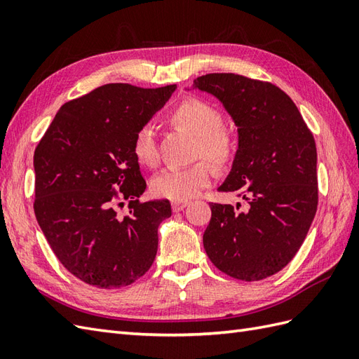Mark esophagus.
<instances>
[{"mask_svg": "<svg viewBox=\"0 0 359 359\" xmlns=\"http://www.w3.org/2000/svg\"><path fill=\"white\" fill-rule=\"evenodd\" d=\"M188 205H189V203H188L187 200H183V201H172V203H171V208H172L174 212H179V210L185 209Z\"/></svg>", "mask_w": 359, "mask_h": 359, "instance_id": "1", "label": "esophagus"}]
</instances>
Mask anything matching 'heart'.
Returning a JSON list of instances; mask_svg holds the SVG:
<instances>
[{
    "label": "heart",
    "instance_id": "obj_1",
    "mask_svg": "<svg viewBox=\"0 0 359 359\" xmlns=\"http://www.w3.org/2000/svg\"><path fill=\"white\" fill-rule=\"evenodd\" d=\"M170 123L196 137V156L209 159L217 167H226L236 154L233 135L223 128V116L205 101L185 100L170 114ZM133 154L144 167L154 168L159 163L154 132L142 126L133 137ZM214 177L212 165L200 161L187 168H167L151 180V192L159 198L183 201L196 197Z\"/></svg>",
    "mask_w": 359,
    "mask_h": 359
}]
</instances>
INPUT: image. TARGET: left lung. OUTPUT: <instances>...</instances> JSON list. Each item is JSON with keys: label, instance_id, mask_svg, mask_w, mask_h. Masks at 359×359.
Wrapping results in <instances>:
<instances>
[{"label": "left lung", "instance_id": "left-lung-1", "mask_svg": "<svg viewBox=\"0 0 359 359\" xmlns=\"http://www.w3.org/2000/svg\"><path fill=\"white\" fill-rule=\"evenodd\" d=\"M222 101L238 127L232 170L218 191L247 201L210 203L203 245L215 267L253 282L280 271L305 241L317 212L316 141L297 106L269 81L231 72L194 80Z\"/></svg>", "mask_w": 359, "mask_h": 359}]
</instances>
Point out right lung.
I'll use <instances>...</instances> for the list:
<instances>
[{
    "label": "right lung",
    "mask_w": 359,
    "mask_h": 359,
    "mask_svg": "<svg viewBox=\"0 0 359 359\" xmlns=\"http://www.w3.org/2000/svg\"><path fill=\"white\" fill-rule=\"evenodd\" d=\"M176 85L109 83L63 104L34 150V215L72 276L103 290L144 276L158 252L168 200L140 201L147 183L133 137ZM127 201L129 215L116 208Z\"/></svg>",
    "instance_id": "1"
}]
</instances>
